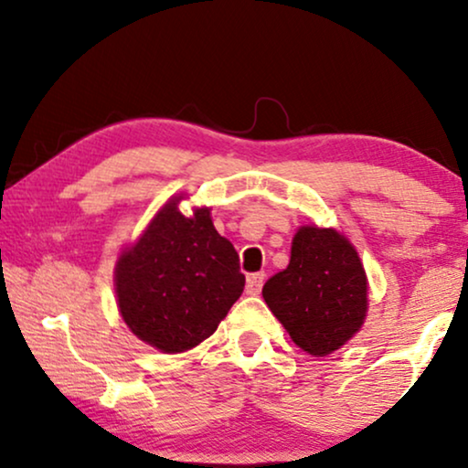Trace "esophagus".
Instances as JSON below:
<instances>
[{
    "label": "esophagus",
    "mask_w": 468,
    "mask_h": 468,
    "mask_svg": "<svg viewBox=\"0 0 468 468\" xmlns=\"http://www.w3.org/2000/svg\"><path fill=\"white\" fill-rule=\"evenodd\" d=\"M264 279H266L264 272L251 274V277L247 279V293H251V296H258V293L261 292V285H264Z\"/></svg>",
    "instance_id": "1"
}]
</instances>
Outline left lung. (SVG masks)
I'll return each instance as SVG.
<instances>
[{
	"label": "left lung",
	"mask_w": 468,
	"mask_h": 468,
	"mask_svg": "<svg viewBox=\"0 0 468 468\" xmlns=\"http://www.w3.org/2000/svg\"><path fill=\"white\" fill-rule=\"evenodd\" d=\"M367 274L356 249L336 229L300 228L285 271L264 283V300L293 343L328 356L367 317Z\"/></svg>",
	"instance_id": "obj_1"
}]
</instances>
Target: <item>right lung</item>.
I'll use <instances>...</instances> for the list:
<instances>
[{"label": "right lung", "mask_w": 468, "mask_h": 468, "mask_svg": "<svg viewBox=\"0 0 468 468\" xmlns=\"http://www.w3.org/2000/svg\"><path fill=\"white\" fill-rule=\"evenodd\" d=\"M170 200L117 261V298L125 324L165 354L196 347L217 330L245 290L239 253L210 221Z\"/></svg>", "instance_id": "obj_1"}]
</instances>
